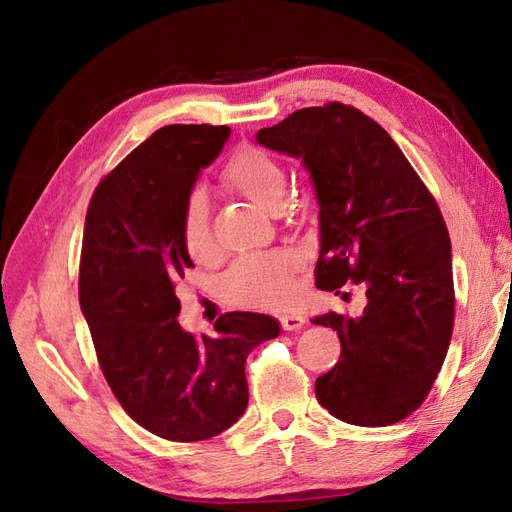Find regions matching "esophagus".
I'll use <instances>...</instances> for the list:
<instances>
[{"mask_svg":"<svg viewBox=\"0 0 512 512\" xmlns=\"http://www.w3.org/2000/svg\"><path fill=\"white\" fill-rule=\"evenodd\" d=\"M280 322H282L284 331H299L305 324V316H301L297 312H290V314H282Z\"/></svg>","mask_w":512,"mask_h":512,"instance_id":"esophagus-1","label":"esophagus"}]
</instances>
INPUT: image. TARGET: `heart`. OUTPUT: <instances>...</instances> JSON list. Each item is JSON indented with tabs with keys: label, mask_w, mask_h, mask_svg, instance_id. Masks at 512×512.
Segmentation results:
<instances>
[{
	"label": "heart",
	"mask_w": 512,
	"mask_h": 512,
	"mask_svg": "<svg viewBox=\"0 0 512 512\" xmlns=\"http://www.w3.org/2000/svg\"><path fill=\"white\" fill-rule=\"evenodd\" d=\"M224 181L241 196L269 213L282 211L288 196V175L269 153L241 147L224 168ZM181 239L194 260L213 256V232L209 224V200L194 190L181 213ZM301 267L297 254L271 250L239 258L224 277V290L232 303L250 307H277L292 297V275Z\"/></svg>",
	"instance_id": "1"
}]
</instances>
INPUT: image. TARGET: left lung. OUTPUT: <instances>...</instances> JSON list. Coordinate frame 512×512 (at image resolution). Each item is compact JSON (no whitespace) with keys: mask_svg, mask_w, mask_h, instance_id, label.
<instances>
[{"mask_svg":"<svg viewBox=\"0 0 512 512\" xmlns=\"http://www.w3.org/2000/svg\"><path fill=\"white\" fill-rule=\"evenodd\" d=\"M256 143L301 160L314 183L316 286H365L363 314L312 318L342 342L316 380L320 406L359 427L399 423L423 404L453 333L451 239L436 200L389 132L346 104L303 108Z\"/></svg>","mask_w":512,"mask_h":512,"instance_id":"1","label":"left lung"}]
</instances>
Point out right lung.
I'll use <instances>...</instances> for the list:
<instances>
[{
  "mask_svg": "<svg viewBox=\"0 0 512 512\" xmlns=\"http://www.w3.org/2000/svg\"><path fill=\"white\" fill-rule=\"evenodd\" d=\"M226 126H164L138 145L89 203L79 301L102 374L153 436L198 442L247 408L245 359L280 335L273 316L232 312L196 339L177 322L175 286L194 262L181 213L200 170L220 156Z\"/></svg>",
  "mask_w": 512,
  "mask_h": 512,
  "instance_id": "right-lung-1",
  "label": "right lung"
}]
</instances>
